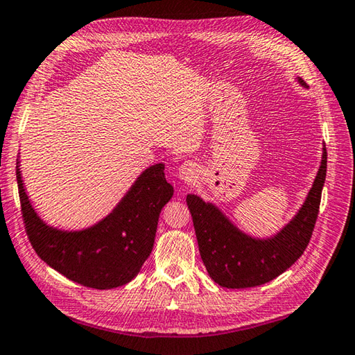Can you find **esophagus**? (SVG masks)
<instances>
[{"label": "esophagus", "mask_w": 355, "mask_h": 355, "mask_svg": "<svg viewBox=\"0 0 355 355\" xmlns=\"http://www.w3.org/2000/svg\"><path fill=\"white\" fill-rule=\"evenodd\" d=\"M178 177L186 183H192L195 178H197V168L191 162H186L178 168Z\"/></svg>", "instance_id": "esophagus-1"}]
</instances>
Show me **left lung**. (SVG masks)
Instances as JSON below:
<instances>
[{
    "label": "left lung",
    "instance_id": "8db88e82",
    "mask_svg": "<svg viewBox=\"0 0 355 355\" xmlns=\"http://www.w3.org/2000/svg\"><path fill=\"white\" fill-rule=\"evenodd\" d=\"M300 85L306 87L302 79ZM327 177V149L306 200L293 220L275 236L245 235L212 202L187 195L201 259L209 276L225 288H250L273 281L296 262L310 243L319 215Z\"/></svg>",
    "mask_w": 355,
    "mask_h": 355
}]
</instances>
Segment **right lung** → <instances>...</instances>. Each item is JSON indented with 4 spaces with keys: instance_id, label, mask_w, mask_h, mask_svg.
<instances>
[{
    "instance_id": "1",
    "label": "right lung",
    "mask_w": 355,
    "mask_h": 355,
    "mask_svg": "<svg viewBox=\"0 0 355 355\" xmlns=\"http://www.w3.org/2000/svg\"><path fill=\"white\" fill-rule=\"evenodd\" d=\"M17 182L22 220L37 256L70 281L96 290L116 288L137 276L153 252L158 216L173 195L164 178V164L149 166L108 216L88 229L67 232L37 216L19 166Z\"/></svg>"
}]
</instances>
